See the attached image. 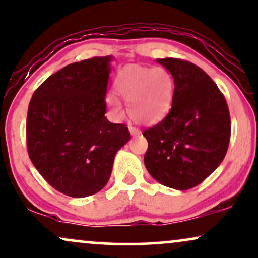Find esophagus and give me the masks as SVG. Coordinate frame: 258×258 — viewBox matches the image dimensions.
Instances as JSON below:
<instances>
[{
	"label": "esophagus",
	"mask_w": 258,
	"mask_h": 258,
	"mask_svg": "<svg viewBox=\"0 0 258 258\" xmlns=\"http://www.w3.org/2000/svg\"><path fill=\"white\" fill-rule=\"evenodd\" d=\"M129 133L132 136H137L141 134V130L135 128V126H129Z\"/></svg>",
	"instance_id": "obj_1"
}]
</instances>
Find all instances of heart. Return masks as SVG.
<instances>
[{
  "mask_svg": "<svg viewBox=\"0 0 258 258\" xmlns=\"http://www.w3.org/2000/svg\"><path fill=\"white\" fill-rule=\"evenodd\" d=\"M113 90L128 103L130 118L140 124L161 122L172 109L174 79L161 66H126L117 75ZM106 102L113 112L121 115L122 105L115 96L109 95Z\"/></svg>",
  "mask_w": 258,
  "mask_h": 258,
  "instance_id": "heart-1",
  "label": "heart"
}]
</instances>
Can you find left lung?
Wrapping results in <instances>:
<instances>
[{
    "instance_id": "left-lung-1",
    "label": "left lung",
    "mask_w": 258,
    "mask_h": 258,
    "mask_svg": "<svg viewBox=\"0 0 258 258\" xmlns=\"http://www.w3.org/2000/svg\"><path fill=\"white\" fill-rule=\"evenodd\" d=\"M174 79V99L166 118L143 132L145 165L161 185L193 188L225 158L231 124L226 100L205 71L185 60L156 59Z\"/></svg>"
}]
</instances>
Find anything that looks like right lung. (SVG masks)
Returning <instances> with one entry per match:
<instances>
[{
	"instance_id": "1",
	"label": "right lung",
	"mask_w": 258,
	"mask_h": 258,
	"mask_svg": "<svg viewBox=\"0 0 258 258\" xmlns=\"http://www.w3.org/2000/svg\"><path fill=\"white\" fill-rule=\"evenodd\" d=\"M112 55L73 62L33 93L27 147L43 179L63 195L84 198L108 183L116 153L130 140L124 124L105 117Z\"/></svg>"
}]
</instances>
